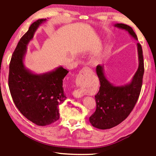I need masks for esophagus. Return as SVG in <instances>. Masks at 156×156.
Listing matches in <instances>:
<instances>
[{"instance_id":"34e87169","label":"esophagus","mask_w":156,"mask_h":156,"mask_svg":"<svg viewBox=\"0 0 156 156\" xmlns=\"http://www.w3.org/2000/svg\"><path fill=\"white\" fill-rule=\"evenodd\" d=\"M91 71V69L89 67H84L83 69L81 70L80 73H79V75L78 76L77 80L78 81V83L82 84H85V83L87 82V76L88 73L90 72ZM74 96L76 97H81L83 96V92L82 90H76L74 92Z\"/></svg>"}]
</instances>
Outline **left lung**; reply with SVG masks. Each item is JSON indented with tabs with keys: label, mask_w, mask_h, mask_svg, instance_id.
<instances>
[{
	"label": "left lung",
	"mask_w": 156,
	"mask_h": 156,
	"mask_svg": "<svg viewBox=\"0 0 156 156\" xmlns=\"http://www.w3.org/2000/svg\"><path fill=\"white\" fill-rule=\"evenodd\" d=\"M115 27L125 30L138 41L136 33L130 26L117 23ZM139 65L131 83L122 86H114L104 74L103 66L98 65L96 73L100 87L95 96L96 109L89 117V122L94 127L107 129L117 126L125 120L135 107L140 94L144 68L141 44L137 43Z\"/></svg>",
	"instance_id": "left-lung-1"
}]
</instances>
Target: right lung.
<instances>
[{"label": "right lung", "mask_w": 156, "mask_h": 156, "mask_svg": "<svg viewBox=\"0 0 156 156\" xmlns=\"http://www.w3.org/2000/svg\"><path fill=\"white\" fill-rule=\"evenodd\" d=\"M46 19L37 20L18 42L9 63L8 84L13 101L20 112L31 122L46 126L59 119V105L67 98L63 79L68 71L62 67L43 74L26 69L23 59L27 44L39 25Z\"/></svg>", "instance_id": "obj_1"}]
</instances>
